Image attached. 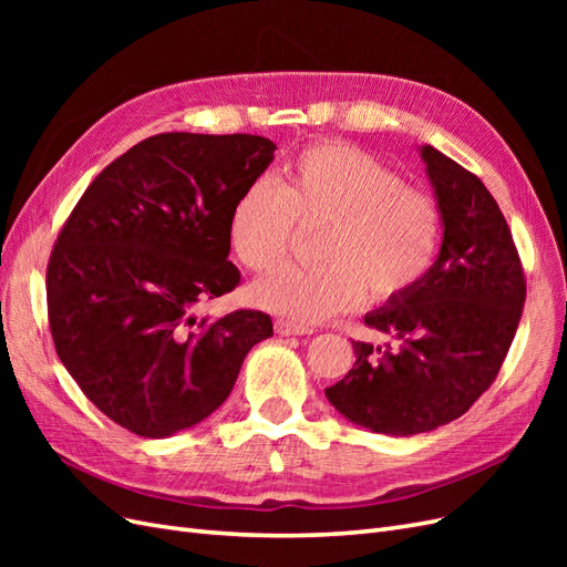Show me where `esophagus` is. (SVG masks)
<instances>
[{"instance_id": "34e87169", "label": "esophagus", "mask_w": 567, "mask_h": 567, "mask_svg": "<svg viewBox=\"0 0 567 567\" xmlns=\"http://www.w3.org/2000/svg\"><path fill=\"white\" fill-rule=\"evenodd\" d=\"M274 329H277L279 336H307V333H315L312 326L296 323V321H290V319H277V321H274Z\"/></svg>"}]
</instances>
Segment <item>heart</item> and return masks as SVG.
<instances>
[{
  "label": "heart",
  "instance_id": "heart-1",
  "mask_svg": "<svg viewBox=\"0 0 567 567\" xmlns=\"http://www.w3.org/2000/svg\"><path fill=\"white\" fill-rule=\"evenodd\" d=\"M296 225L321 227V262L271 274L252 298L302 323L354 310L364 296L375 305L404 298L433 269L442 244L437 198L342 142L307 146L279 184L252 179L231 205L227 238L238 262L265 274L288 257Z\"/></svg>",
  "mask_w": 567,
  "mask_h": 567
}]
</instances>
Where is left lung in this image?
<instances>
[{"label": "left lung", "mask_w": 567, "mask_h": 567, "mask_svg": "<svg viewBox=\"0 0 567 567\" xmlns=\"http://www.w3.org/2000/svg\"><path fill=\"white\" fill-rule=\"evenodd\" d=\"M421 156L442 210L437 262L411 293L364 319L400 348L352 340L354 367L326 388L352 423L402 437L466 414L494 383L527 293L518 248L487 186L433 146Z\"/></svg>", "instance_id": "1"}]
</instances>
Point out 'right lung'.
Listing matches in <instances>:
<instances>
[{
  "label": "right lung",
  "mask_w": 567,
  "mask_h": 567,
  "mask_svg": "<svg viewBox=\"0 0 567 567\" xmlns=\"http://www.w3.org/2000/svg\"><path fill=\"white\" fill-rule=\"evenodd\" d=\"M274 151L257 134L148 136L101 169L61 227L47 265L51 338L125 431L167 437L210 416L274 333L257 310L196 317L241 284L227 219Z\"/></svg>",
  "instance_id": "obj_1"
}]
</instances>
